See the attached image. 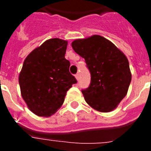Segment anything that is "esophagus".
Segmentation results:
<instances>
[{"label":"esophagus","instance_id":"obj_1","mask_svg":"<svg viewBox=\"0 0 151 151\" xmlns=\"http://www.w3.org/2000/svg\"><path fill=\"white\" fill-rule=\"evenodd\" d=\"M76 76V78L77 80H79V75L78 74V73H77V74H76V76Z\"/></svg>","mask_w":151,"mask_h":151}]
</instances>
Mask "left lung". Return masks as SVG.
<instances>
[{"label": "left lung", "instance_id": "left-lung-1", "mask_svg": "<svg viewBox=\"0 0 151 151\" xmlns=\"http://www.w3.org/2000/svg\"><path fill=\"white\" fill-rule=\"evenodd\" d=\"M72 47L85 59L91 73L90 85L82 89L85 101L97 111L114 110L127 94L132 80L125 54L101 35L76 40Z\"/></svg>", "mask_w": 151, "mask_h": 151}]
</instances>
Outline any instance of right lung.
<instances>
[{
  "label": "right lung",
  "instance_id": "right-lung-1",
  "mask_svg": "<svg viewBox=\"0 0 151 151\" xmlns=\"http://www.w3.org/2000/svg\"><path fill=\"white\" fill-rule=\"evenodd\" d=\"M67 41L52 38L28 55L19 76L21 94L31 111L39 116L54 114L66 91L77 80L65 58Z\"/></svg>",
  "mask_w": 151,
  "mask_h": 151
}]
</instances>
